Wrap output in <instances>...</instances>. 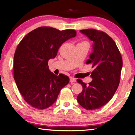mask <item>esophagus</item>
<instances>
[{
    "instance_id": "1",
    "label": "esophagus",
    "mask_w": 135,
    "mask_h": 135,
    "mask_svg": "<svg viewBox=\"0 0 135 135\" xmlns=\"http://www.w3.org/2000/svg\"><path fill=\"white\" fill-rule=\"evenodd\" d=\"M70 81L71 83H75V82H76V79H74V78H73V77H71L70 78Z\"/></svg>"
}]
</instances>
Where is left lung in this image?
<instances>
[{"instance_id": "8db88e82", "label": "left lung", "mask_w": 135, "mask_h": 135, "mask_svg": "<svg viewBox=\"0 0 135 135\" xmlns=\"http://www.w3.org/2000/svg\"><path fill=\"white\" fill-rule=\"evenodd\" d=\"M93 42V52L87 64L94 68L90 77L92 81L86 84L80 79L77 81L83 86L77 96V101L88 110L98 109L111 99L120 80L123 66L122 57L113 38L102 31L95 29L80 30Z\"/></svg>"}]
</instances>
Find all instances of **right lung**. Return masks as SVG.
<instances>
[{
	"instance_id": "right-lung-1",
	"label": "right lung",
	"mask_w": 135,
	"mask_h": 135,
	"mask_svg": "<svg viewBox=\"0 0 135 135\" xmlns=\"http://www.w3.org/2000/svg\"><path fill=\"white\" fill-rule=\"evenodd\" d=\"M76 36L74 30L40 27L27 34L18 44L13 58V76L22 97L33 108L51 107L69 82L68 76H58L49 70L48 61L55 58L64 42Z\"/></svg>"
}]
</instances>
